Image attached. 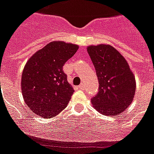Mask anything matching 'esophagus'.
Segmentation results:
<instances>
[{
    "label": "esophagus",
    "mask_w": 154,
    "mask_h": 154,
    "mask_svg": "<svg viewBox=\"0 0 154 154\" xmlns=\"http://www.w3.org/2000/svg\"><path fill=\"white\" fill-rule=\"evenodd\" d=\"M79 89H81V90H84V88H85V86H84V84H80L79 86Z\"/></svg>",
    "instance_id": "esophagus-1"
}]
</instances>
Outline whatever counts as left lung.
Here are the masks:
<instances>
[{"mask_svg":"<svg viewBox=\"0 0 154 154\" xmlns=\"http://www.w3.org/2000/svg\"><path fill=\"white\" fill-rule=\"evenodd\" d=\"M87 52L99 82L98 92L91 100L93 106L103 115L121 113L133 101L136 90L128 62L110 45H90Z\"/></svg>","mask_w":154,"mask_h":154,"instance_id":"left-lung-1","label":"left lung"}]
</instances>
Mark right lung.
Returning a JSON list of instances; mask_svg holds the SVG:
<instances>
[{"label": "right lung", "mask_w": 154, "mask_h": 154, "mask_svg": "<svg viewBox=\"0 0 154 154\" xmlns=\"http://www.w3.org/2000/svg\"><path fill=\"white\" fill-rule=\"evenodd\" d=\"M78 49L72 43L52 42L26 62L22 74V94L35 114L47 119L59 114L68 105L74 91L63 66Z\"/></svg>", "instance_id": "obj_1"}]
</instances>
